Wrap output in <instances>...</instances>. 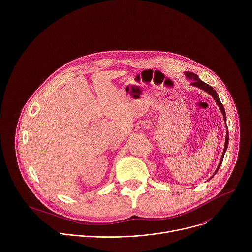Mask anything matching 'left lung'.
<instances>
[{"mask_svg": "<svg viewBox=\"0 0 252 252\" xmlns=\"http://www.w3.org/2000/svg\"><path fill=\"white\" fill-rule=\"evenodd\" d=\"M185 75H186V77H187L189 80L192 81V83H191V85H192V86H195V87H197V88H199V89H201V90H204V91H205V92H207V93H208L210 95H212V97L214 98V100L217 101L218 105L220 106V111H221V113H222V115H223L224 121L226 122V115H225L224 107H223L222 103L220 102V98H219V95H218L217 92L214 91V89H213L212 87H210L209 85H207V84L203 83V82H202V81H201V80L198 78V76H197V75H195V74L191 73V71H186ZM226 127H227V126H226ZM227 145H228V132H226V137H225V145H224V151H223V154H222L221 159H220V164H219V166H218V169L215 170V172H214V174H213V175H215V173H217V172L219 171V169H220V165H221V163H222V160H223V157H224V154H225V152H226V149H227ZM213 175H212V176H213ZM212 176H211V177H212Z\"/></svg>", "mask_w": 252, "mask_h": 252, "instance_id": "obj_1", "label": "left lung"}]
</instances>
